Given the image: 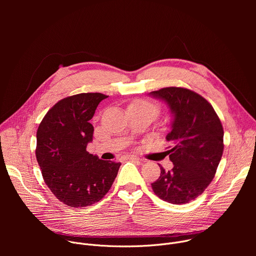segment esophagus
<instances>
[{"instance_id":"esophagus-1","label":"esophagus","mask_w":256,"mask_h":256,"mask_svg":"<svg viewBox=\"0 0 256 256\" xmlns=\"http://www.w3.org/2000/svg\"><path fill=\"white\" fill-rule=\"evenodd\" d=\"M128 159H130V160H136V161H142V159H140V158H138L136 156H128Z\"/></svg>"}]
</instances>
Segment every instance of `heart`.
I'll use <instances>...</instances> for the list:
<instances>
[{"instance_id":"heart-1","label":"heart","mask_w":256,"mask_h":256,"mask_svg":"<svg viewBox=\"0 0 256 256\" xmlns=\"http://www.w3.org/2000/svg\"><path fill=\"white\" fill-rule=\"evenodd\" d=\"M130 107L138 109V110H144V112H150L157 116L160 112V107L157 103H154L149 100H138L134 103L130 104Z\"/></svg>"}]
</instances>
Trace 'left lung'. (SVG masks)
I'll use <instances>...</instances> for the list:
<instances>
[{
  "label": "left lung",
  "instance_id": "left-lung-1",
  "mask_svg": "<svg viewBox=\"0 0 256 256\" xmlns=\"http://www.w3.org/2000/svg\"><path fill=\"white\" fill-rule=\"evenodd\" d=\"M167 103L173 114L166 136L173 168L161 166L160 177L151 184L161 200L173 204L190 202L208 186L224 151V130L212 106L200 94L181 87L150 93Z\"/></svg>",
  "mask_w": 256,
  "mask_h": 256
}]
</instances>
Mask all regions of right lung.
Listing matches in <instances>:
<instances>
[{"label":"right lung","mask_w":256,"mask_h":256,"mask_svg":"<svg viewBox=\"0 0 256 256\" xmlns=\"http://www.w3.org/2000/svg\"><path fill=\"white\" fill-rule=\"evenodd\" d=\"M107 97L81 93L60 100L36 134L35 154L46 184L68 206L84 208L99 202L118 175L120 163L100 160L86 150L93 140L90 120Z\"/></svg>","instance_id":"add662e5"}]
</instances>
